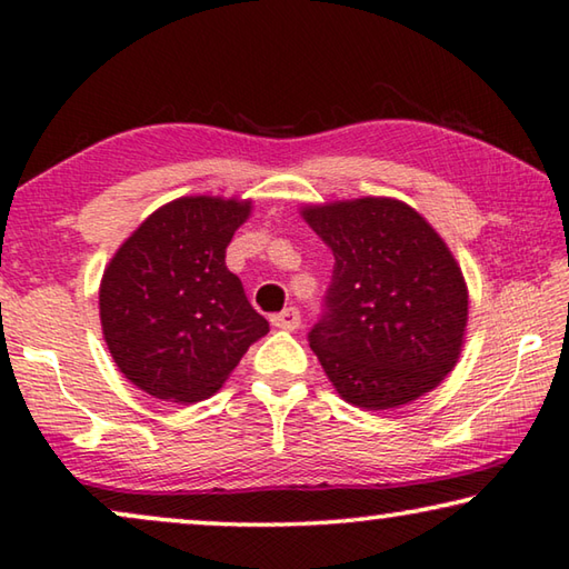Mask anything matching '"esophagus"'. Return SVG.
<instances>
[{
    "label": "esophagus",
    "mask_w": 569,
    "mask_h": 569,
    "mask_svg": "<svg viewBox=\"0 0 569 569\" xmlns=\"http://www.w3.org/2000/svg\"><path fill=\"white\" fill-rule=\"evenodd\" d=\"M271 323L276 326V329H283V331H296L298 326H301V313H298V308L288 306V308H283L281 313L271 316Z\"/></svg>",
    "instance_id": "obj_1"
}]
</instances>
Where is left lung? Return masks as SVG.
<instances>
[{
  "label": "left lung",
  "mask_w": 569,
  "mask_h": 569,
  "mask_svg": "<svg viewBox=\"0 0 569 569\" xmlns=\"http://www.w3.org/2000/svg\"><path fill=\"white\" fill-rule=\"evenodd\" d=\"M301 216L333 250L308 343L341 399L383 411L439 387L465 343L469 296L437 230L393 198L306 206Z\"/></svg>",
  "instance_id": "8db88e82"
}]
</instances>
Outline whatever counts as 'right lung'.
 Wrapping results in <instances>:
<instances>
[{
  "label": "right lung",
  "mask_w": 569,
  "mask_h": 569,
  "mask_svg": "<svg viewBox=\"0 0 569 569\" xmlns=\"http://www.w3.org/2000/svg\"><path fill=\"white\" fill-rule=\"evenodd\" d=\"M250 200L186 196L158 208L104 268L100 321L118 369L162 401H203L223 387L268 321L226 266Z\"/></svg>",
  "instance_id": "1"
}]
</instances>
